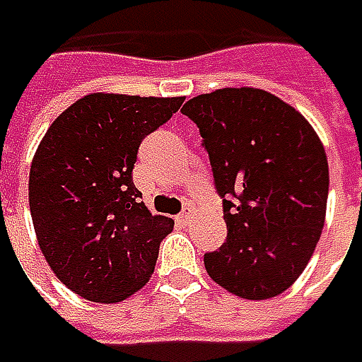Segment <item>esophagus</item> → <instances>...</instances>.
<instances>
[{
  "label": "esophagus",
  "mask_w": 362,
  "mask_h": 362,
  "mask_svg": "<svg viewBox=\"0 0 362 362\" xmlns=\"http://www.w3.org/2000/svg\"><path fill=\"white\" fill-rule=\"evenodd\" d=\"M177 221H179V223H181V226H187V223H191V221H193V214H191V211H183V214H181V216L177 217Z\"/></svg>",
  "instance_id": "esophagus-1"
}]
</instances>
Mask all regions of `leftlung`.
<instances>
[{"instance_id":"left-lung-1","label":"left lung","mask_w":362,"mask_h":362,"mask_svg":"<svg viewBox=\"0 0 362 362\" xmlns=\"http://www.w3.org/2000/svg\"><path fill=\"white\" fill-rule=\"evenodd\" d=\"M203 136L223 197L228 240L203 264L245 300L282 294L308 266L325 228L328 160L313 124L259 88H219L181 108Z\"/></svg>"}]
</instances>
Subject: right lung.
<instances>
[{"label":"right lung","mask_w":362,"mask_h":362,"mask_svg":"<svg viewBox=\"0 0 362 362\" xmlns=\"http://www.w3.org/2000/svg\"><path fill=\"white\" fill-rule=\"evenodd\" d=\"M183 96L92 92L70 105L35 148L30 211L40 250L74 294L117 304L151 280L171 217L153 216L132 183L136 151Z\"/></svg>","instance_id":"1"}]
</instances>
